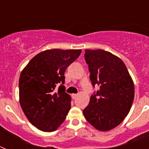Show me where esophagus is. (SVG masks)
I'll return each instance as SVG.
<instances>
[{"instance_id": "esophagus-1", "label": "esophagus", "mask_w": 149, "mask_h": 149, "mask_svg": "<svg viewBox=\"0 0 149 149\" xmlns=\"http://www.w3.org/2000/svg\"><path fill=\"white\" fill-rule=\"evenodd\" d=\"M77 95H78V94H72V98H74H74H75Z\"/></svg>"}]
</instances>
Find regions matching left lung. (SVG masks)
Wrapping results in <instances>:
<instances>
[{
	"label": "left lung",
	"instance_id": "left-lung-1",
	"mask_svg": "<svg viewBox=\"0 0 149 149\" xmlns=\"http://www.w3.org/2000/svg\"><path fill=\"white\" fill-rule=\"evenodd\" d=\"M85 60L95 87L89 104L83 110L86 121L95 128L107 131L118 126L128 114L134 98V85L125 63L104 50L85 51Z\"/></svg>",
	"mask_w": 149,
	"mask_h": 149
}]
</instances>
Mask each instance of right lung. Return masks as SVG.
Instances as JSON below:
<instances>
[{"instance_id": "add662e5", "label": "right lung", "mask_w": 149, "mask_h": 149, "mask_svg": "<svg viewBox=\"0 0 149 149\" xmlns=\"http://www.w3.org/2000/svg\"><path fill=\"white\" fill-rule=\"evenodd\" d=\"M81 50L52 49L36 55L19 78V101L29 122L40 131H56L71 109L65 93V69L77 59ZM61 83L57 91L56 84Z\"/></svg>"}]
</instances>
